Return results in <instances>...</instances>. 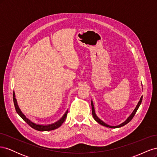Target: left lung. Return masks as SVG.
I'll list each match as a JSON object with an SVG mask.
<instances>
[{
    "label": "left lung",
    "mask_w": 157,
    "mask_h": 157,
    "mask_svg": "<svg viewBox=\"0 0 157 157\" xmlns=\"http://www.w3.org/2000/svg\"><path fill=\"white\" fill-rule=\"evenodd\" d=\"M142 99H143V96H141V98H140V99L139 102L137 103V105H136V108L134 109V110L133 111V112L132 113L131 115H130L129 117H128L127 119H126L124 122L121 123V124H119V125H117V126H110V125H109V124H106V123H105V122H104L103 121H101V120L100 119V118H99L96 115V112H95V109H94V103H93V101H92V100L91 105H92V116H93V117H94V120H95V121H96L97 122H98L99 124H100L101 125H102V126H106V127H107V128H120V127H122V126H124L125 124H128V123L132 119L133 117H134V115H135V114H136V111H137V109H138V108H139L140 105H141V101H142Z\"/></svg>",
    "instance_id": "8db88e82"
}]
</instances>
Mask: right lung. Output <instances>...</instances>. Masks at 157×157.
I'll use <instances>...</instances> for the list:
<instances>
[{
    "instance_id": "1",
    "label": "right lung",
    "mask_w": 157,
    "mask_h": 157,
    "mask_svg": "<svg viewBox=\"0 0 157 157\" xmlns=\"http://www.w3.org/2000/svg\"><path fill=\"white\" fill-rule=\"evenodd\" d=\"M13 103H14V106H15L16 111V112H17L18 115H20V117L22 118L23 121H24L25 122H27V124H29L31 128H33V129H35V130H38V131H50V130H53L56 129V128H59L61 126V124H63V122L66 119V117H67V116L68 110L66 111V112L65 113V114L63 115V117H61L59 121H58L54 123H52V124H36V123L32 122L31 120L29 119V118H27L24 114H23L21 112V109H20V107H19V106H18L17 99L16 98L15 92H14V91L13 92Z\"/></svg>"
}]
</instances>
